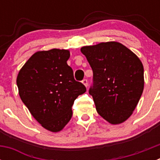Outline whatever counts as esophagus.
Returning <instances> with one entry per match:
<instances>
[{"instance_id":"34e87169","label":"esophagus","mask_w":160,"mask_h":160,"mask_svg":"<svg viewBox=\"0 0 160 160\" xmlns=\"http://www.w3.org/2000/svg\"><path fill=\"white\" fill-rule=\"evenodd\" d=\"M82 82V84L84 85L85 87H87V86H88V82H87V79H83Z\"/></svg>"}]
</instances>
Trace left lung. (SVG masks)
Returning a JSON list of instances; mask_svg holds the SVG:
<instances>
[{"label":"left lung","mask_w":160,"mask_h":160,"mask_svg":"<svg viewBox=\"0 0 160 160\" xmlns=\"http://www.w3.org/2000/svg\"><path fill=\"white\" fill-rule=\"evenodd\" d=\"M93 70V97L97 112L113 125L130 118L143 91V66L131 49L117 42L83 46Z\"/></svg>","instance_id":"1"}]
</instances>
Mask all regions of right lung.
<instances>
[{
  "instance_id": "right-lung-1",
  "label": "right lung",
  "mask_w": 160,
  "mask_h": 160,
  "mask_svg": "<svg viewBox=\"0 0 160 160\" xmlns=\"http://www.w3.org/2000/svg\"><path fill=\"white\" fill-rule=\"evenodd\" d=\"M68 49L38 51L29 58L17 78L20 98L32 117L45 129L59 132L72 117V106L86 92L82 83L73 78L67 65Z\"/></svg>"
}]
</instances>
